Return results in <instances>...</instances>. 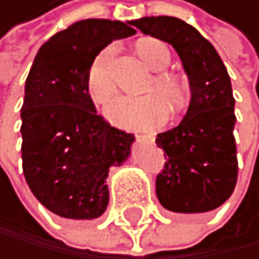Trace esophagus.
<instances>
[{
  "instance_id": "obj_1",
  "label": "esophagus",
  "mask_w": 259,
  "mask_h": 259,
  "mask_svg": "<svg viewBox=\"0 0 259 259\" xmlns=\"http://www.w3.org/2000/svg\"><path fill=\"white\" fill-rule=\"evenodd\" d=\"M138 139H143V141H154V135H136Z\"/></svg>"
}]
</instances>
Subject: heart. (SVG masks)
<instances>
[{"mask_svg": "<svg viewBox=\"0 0 259 259\" xmlns=\"http://www.w3.org/2000/svg\"><path fill=\"white\" fill-rule=\"evenodd\" d=\"M138 53L152 71H165L172 63V53L160 40L146 38L138 44ZM115 45H108L89 64L85 74V89L96 105H107L116 94V84L112 74ZM146 97H120L107 108L108 120L121 128L152 130L167 121L170 108L167 102L180 105L185 99V85L172 74L157 73L147 84ZM159 93V96H155ZM162 95L161 98L160 96Z\"/></svg>", "mask_w": 259, "mask_h": 259, "instance_id": "obj_1", "label": "heart"}]
</instances>
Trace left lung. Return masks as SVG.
Returning a JSON list of instances; mask_svg holds the SVG:
<instances>
[{"label": "left lung", "instance_id": "left-lung-1", "mask_svg": "<svg viewBox=\"0 0 259 259\" xmlns=\"http://www.w3.org/2000/svg\"><path fill=\"white\" fill-rule=\"evenodd\" d=\"M131 24L175 48L191 89L182 123L155 139L167 159L155 178V195L174 212L212 211L230 198L238 175L235 99L227 69L215 48L182 19L157 16Z\"/></svg>", "mask_w": 259, "mask_h": 259}]
</instances>
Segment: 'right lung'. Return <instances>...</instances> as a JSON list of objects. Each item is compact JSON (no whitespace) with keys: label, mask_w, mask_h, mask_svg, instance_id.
I'll return each instance as SVG.
<instances>
[{"label":"right lung","mask_w":259,"mask_h":259,"mask_svg":"<svg viewBox=\"0 0 259 259\" xmlns=\"http://www.w3.org/2000/svg\"><path fill=\"white\" fill-rule=\"evenodd\" d=\"M126 24L84 19L45 41L25 81L22 170L48 211L64 219H96L108 204L107 177L128 159L131 133L97 113L85 89L92 60L113 40L135 35Z\"/></svg>","instance_id":"add662e5"}]
</instances>
